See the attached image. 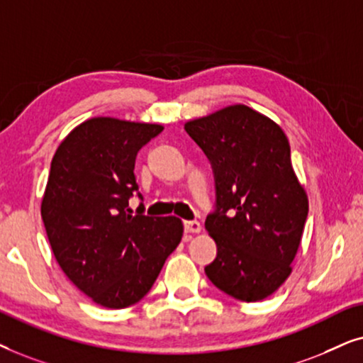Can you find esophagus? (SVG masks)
<instances>
[{"instance_id":"obj_1","label":"esophagus","mask_w":363,"mask_h":363,"mask_svg":"<svg viewBox=\"0 0 363 363\" xmlns=\"http://www.w3.org/2000/svg\"><path fill=\"white\" fill-rule=\"evenodd\" d=\"M201 224L197 220H184V230L187 234H197V232H201Z\"/></svg>"}]
</instances>
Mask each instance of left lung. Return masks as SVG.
<instances>
[{
	"label": "left lung",
	"instance_id": "left-lung-1",
	"mask_svg": "<svg viewBox=\"0 0 363 363\" xmlns=\"http://www.w3.org/2000/svg\"><path fill=\"white\" fill-rule=\"evenodd\" d=\"M184 129L214 172L216 206L206 230L217 255L206 275L238 301H262L291 274L308 214L287 136L244 104L189 121Z\"/></svg>",
	"mask_w": 363,
	"mask_h": 363
}]
</instances>
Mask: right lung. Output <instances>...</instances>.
I'll return each instance as SVG.
<instances>
[{
    "mask_svg": "<svg viewBox=\"0 0 363 363\" xmlns=\"http://www.w3.org/2000/svg\"><path fill=\"white\" fill-rule=\"evenodd\" d=\"M162 125L94 118L60 144L51 161L41 217L52 254L74 286L108 308L134 306L151 291L182 239L177 217L136 214L134 164Z\"/></svg>",
    "mask_w": 363,
    "mask_h": 363,
    "instance_id": "1",
    "label": "right lung"
}]
</instances>
